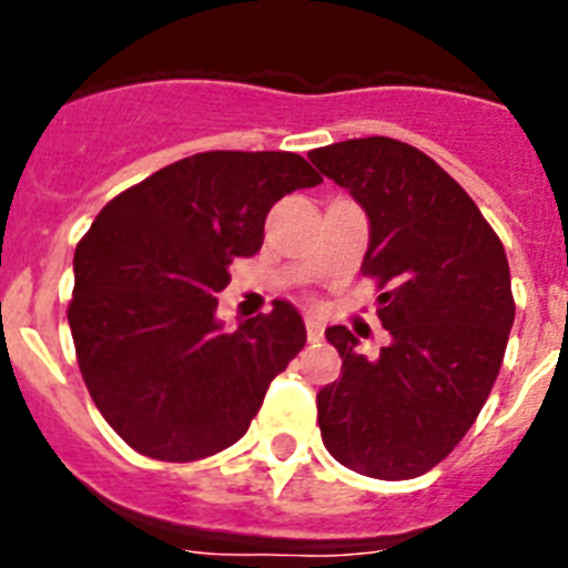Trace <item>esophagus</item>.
Segmentation results:
<instances>
[{
    "mask_svg": "<svg viewBox=\"0 0 568 568\" xmlns=\"http://www.w3.org/2000/svg\"><path fill=\"white\" fill-rule=\"evenodd\" d=\"M304 327H307V338L313 341V344H315V341L324 338V324H321L318 318H313V315H310V318L304 321Z\"/></svg>",
    "mask_w": 568,
    "mask_h": 568,
    "instance_id": "esophagus-1",
    "label": "esophagus"
}]
</instances>
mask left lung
Returning <instances> with one entry per match:
<instances>
[{
    "mask_svg": "<svg viewBox=\"0 0 568 568\" xmlns=\"http://www.w3.org/2000/svg\"><path fill=\"white\" fill-rule=\"evenodd\" d=\"M369 215L361 273L378 281L393 344L375 361L329 327L341 378L318 393L324 446L346 469L418 478L475 424L515 321L509 261L466 190L413 144L369 135L310 150Z\"/></svg>",
    "mask_w": 568,
    "mask_h": 568,
    "instance_id": "left-lung-1",
    "label": "left lung"
}]
</instances>
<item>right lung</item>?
<instances>
[{"label": "right lung", "mask_w": 568, "mask_h": 568, "mask_svg": "<svg viewBox=\"0 0 568 568\" xmlns=\"http://www.w3.org/2000/svg\"><path fill=\"white\" fill-rule=\"evenodd\" d=\"M315 184L298 153L210 150L155 170L90 224L68 324L90 398L135 453L187 464L233 446L304 349L293 304L224 333L215 293L233 258L261 250L270 207Z\"/></svg>", "instance_id": "right-lung-1"}]
</instances>
